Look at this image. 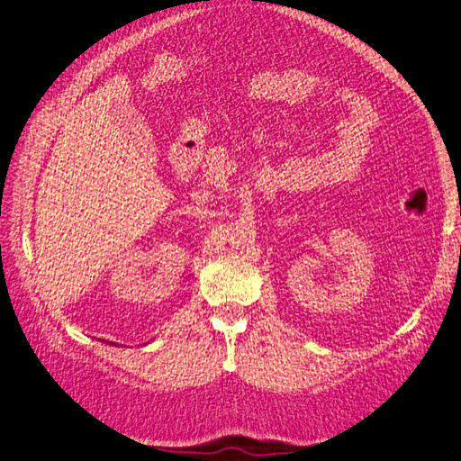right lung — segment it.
I'll list each match as a JSON object with an SVG mask.
<instances>
[{
    "label": "right lung",
    "mask_w": 461,
    "mask_h": 461,
    "mask_svg": "<svg viewBox=\"0 0 461 461\" xmlns=\"http://www.w3.org/2000/svg\"><path fill=\"white\" fill-rule=\"evenodd\" d=\"M111 344H113V342H111ZM113 346H115V344H113Z\"/></svg>",
    "instance_id": "add662e5"
}]
</instances>
